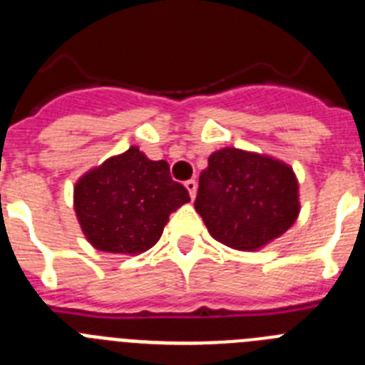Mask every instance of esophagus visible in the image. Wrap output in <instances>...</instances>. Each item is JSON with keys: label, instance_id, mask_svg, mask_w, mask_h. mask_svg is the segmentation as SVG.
<instances>
[{"label": "esophagus", "instance_id": "1", "mask_svg": "<svg viewBox=\"0 0 365 365\" xmlns=\"http://www.w3.org/2000/svg\"><path fill=\"white\" fill-rule=\"evenodd\" d=\"M185 186H186V190H188V192H190V197H192V199L195 197V192H197V182H195V179L186 180Z\"/></svg>", "mask_w": 365, "mask_h": 365}]
</instances>
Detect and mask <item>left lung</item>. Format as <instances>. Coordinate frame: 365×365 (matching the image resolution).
Segmentation results:
<instances>
[{"mask_svg":"<svg viewBox=\"0 0 365 365\" xmlns=\"http://www.w3.org/2000/svg\"><path fill=\"white\" fill-rule=\"evenodd\" d=\"M193 205L215 241L256 250L294 225L298 180L279 160L225 148L208 157Z\"/></svg>","mask_w":365,"mask_h":365,"instance_id":"8db88e82","label":"left lung"}]
</instances>
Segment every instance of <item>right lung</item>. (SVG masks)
Returning <instances> with one entry per match:
<instances>
[{"instance_id": "1", "label": "right lung", "mask_w": 365, "mask_h": 365, "mask_svg": "<svg viewBox=\"0 0 365 365\" xmlns=\"http://www.w3.org/2000/svg\"><path fill=\"white\" fill-rule=\"evenodd\" d=\"M190 201L166 160H150L138 148L111 157L76 182L74 210L89 243L113 254L146 252L168 217Z\"/></svg>"}]
</instances>
